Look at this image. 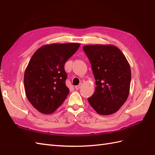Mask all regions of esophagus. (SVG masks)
Masks as SVG:
<instances>
[{"label":"esophagus","mask_w":155,"mask_h":155,"mask_svg":"<svg viewBox=\"0 0 155 155\" xmlns=\"http://www.w3.org/2000/svg\"><path fill=\"white\" fill-rule=\"evenodd\" d=\"M81 86H82V84H80V85H76L75 87V89H80L81 87Z\"/></svg>","instance_id":"34e87169"}]
</instances>
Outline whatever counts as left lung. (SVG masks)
<instances>
[{
    "mask_svg": "<svg viewBox=\"0 0 155 155\" xmlns=\"http://www.w3.org/2000/svg\"><path fill=\"white\" fill-rule=\"evenodd\" d=\"M83 48L96 80L95 93L88 99L89 103L99 114H114L129 96L131 75L129 62L114 45H89Z\"/></svg>",
    "mask_w": 155,
    "mask_h": 155,
    "instance_id": "1",
    "label": "left lung"
}]
</instances>
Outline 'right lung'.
<instances>
[{
  "mask_svg": "<svg viewBox=\"0 0 155 155\" xmlns=\"http://www.w3.org/2000/svg\"><path fill=\"white\" fill-rule=\"evenodd\" d=\"M80 46V43L45 45L35 52L24 73L26 96L42 114L53 113L70 92L66 85L64 64Z\"/></svg>",
  "mask_w": 155,
  "mask_h": 155,
  "instance_id": "obj_1",
  "label": "right lung"
}]
</instances>
